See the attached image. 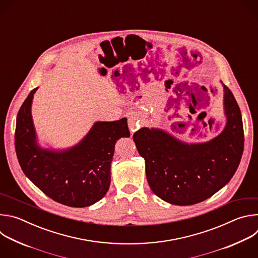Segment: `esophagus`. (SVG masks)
Instances as JSON below:
<instances>
[{
	"label": "esophagus",
	"mask_w": 258,
	"mask_h": 258,
	"mask_svg": "<svg viewBox=\"0 0 258 258\" xmlns=\"http://www.w3.org/2000/svg\"><path fill=\"white\" fill-rule=\"evenodd\" d=\"M141 124H142L141 120L137 117V115L135 113L130 114V116H128V127H130L132 133H135L137 130H139Z\"/></svg>",
	"instance_id": "esophagus-1"
}]
</instances>
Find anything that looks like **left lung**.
<instances>
[{
  "label": "left lung",
  "instance_id": "1",
  "mask_svg": "<svg viewBox=\"0 0 258 258\" xmlns=\"http://www.w3.org/2000/svg\"><path fill=\"white\" fill-rule=\"evenodd\" d=\"M224 89L227 124L209 142L187 144L158 128L142 127L134 134L147 180L162 200L183 206L202 202L235 174L244 149L243 121L233 93Z\"/></svg>",
  "mask_w": 258,
  "mask_h": 258
}]
</instances>
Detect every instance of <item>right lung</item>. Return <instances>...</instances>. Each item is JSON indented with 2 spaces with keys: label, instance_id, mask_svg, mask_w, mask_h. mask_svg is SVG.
Returning <instances> with one entry per match:
<instances>
[{
  "label": "right lung",
  "instance_id": "1",
  "mask_svg": "<svg viewBox=\"0 0 258 258\" xmlns=\"http://www.w3.org/2000/svg\"><path fill=\"white\" fill-rule=\"evenodd\" d=\"M33 89L21 105L16 120L15 150L24 174L54 201L87 207L101 200L110 186V168L118 139L130 137L127 119L96 122L71 149L55 152L36 144L31 118Z\"/></svg>",
  "mask_w": 258,
  "mask_h": 258
}]
</instances>
